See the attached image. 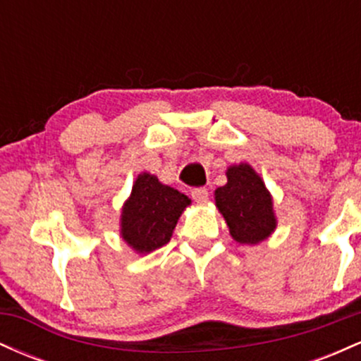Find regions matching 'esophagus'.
Here are the masks:
<instances>
[{"label": "esophagus", "instance_id": "1", "mask_svg": "<svg viewBox=\"0 0 361 361\" xmlns=\"http://www.w3.org/2000/svg\"><path fill=\"white\" fill-rule=\"evenodd\" d=\"M192 197L197 204H205L209 200V192H207V188H195L192 192Z\"/></svg>", "mask_w": 361, "mask_h": 361}]
</instances>
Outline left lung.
<instances>
[{
    "instance_id": "left-lung-1",
    "label": "left lung",
    "mask_w": 361,
    "mask_h": 361,
    "mask_svg": "<svg viewBox=\"0 0 361 361\" xmlns=\"http://www.w3.org/2000/svg\"><path fill=\"white\" fill-rule=\"evenodd\" d=\"M226 176L227 183L215 190L214 200L229 227L231 238L247 246L270 238L279 221L263 178L247 163L231 164Z\"/></svg>"
}]
</instances>
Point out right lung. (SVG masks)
<instances>
[{"mask_svg":"<svg viewBox=\"0 0 361 361\" xmlns=\"http://www.w3.org/2000/svg\"><path fill=\"white\" fill-rule=\"evenodd\" d=\"M188 205L192 200L186 195L142 171L120 210V238L140 256L159 250L169 243L178 219Z\"/></svg>","mask_w":361,"mask_h":361,"instance_id":"right-lung-1","label":"right lung"}]
</instances>
